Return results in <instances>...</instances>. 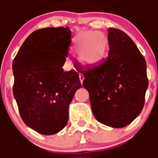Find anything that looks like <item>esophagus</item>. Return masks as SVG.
Wrapping results in <instances>:
<instances>
[{
  "label": "esophagus",
  "instance_id": "34e87169",
  "mask_svg": "<svg viewBox=\"0 0 158 158\" xmlns=\"http://www.w3.org/2000/svg\"><path fill=\"white\" fill-rule=\"evenodd\" d=\"M84 79H85V77H84L83 75H82V74H79V79H80L81 83H82V82H83Z\"/></svg>",
  "mask_w": 158,
  "mask_h": 158
}]
</instances>
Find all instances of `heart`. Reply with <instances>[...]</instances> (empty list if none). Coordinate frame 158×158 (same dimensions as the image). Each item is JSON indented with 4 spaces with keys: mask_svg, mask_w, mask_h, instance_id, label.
Returning <instances> with one entry per match:
<instances>
[{
    "mask_svg": "<svg viewBox=\"0 0 158 158\" xmlns=\"http://www.w3.org/2000/svg\"><path fill=\"white\" fill-rule=\"evenodd\" d=\"M76 50L81 60L87 64H96L106 52V38L98 32L87 31L80 33L76 40Z\"/></svg>",
    "mask_w": 158,
    "mask_h": 158,
    "instance_id": "obj_1",
    "label": "heart"
}]
</instances>
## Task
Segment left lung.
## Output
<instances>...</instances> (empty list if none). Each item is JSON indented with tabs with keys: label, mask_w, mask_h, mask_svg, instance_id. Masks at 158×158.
I'll use <instances>...</instances> for the list:
<instances>
[{
	"label": "left lung",
	"mask_w": 158,
	"mask_h": 158,
	"mask_svg": "<svg viewBox=\"0 0 158 158\" xmlns=\"http://www.w3.org/2000/svg\"><path fill=\"white\" fill-rule=\"evenodd\" d=\"M109 52L100 64L82 72L95 118L123 128L142 111L148 86L147 65L131 39L122 30H108Z\"/></svg>",
	"instance_id": "left-lung-1"
}]
</instances>
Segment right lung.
Masks as SVG:
<instances>
[{"label":"right lung","mask_w":158,"mask_h":158,"mask_svg":"<svg viewBox=\"0 0 158 158\" xmlns=\"http://www.w3.org/2000/svg\"><path fill=\"white\" fill-rule=\"evenodd\" d=\"M71 44L68 27L33 32L13 61V93L25 124L42 135L60 131L69 119V106L82 87L79 73L63 72Z\"/></svg>","instance_id":"1"}]
</instances>
